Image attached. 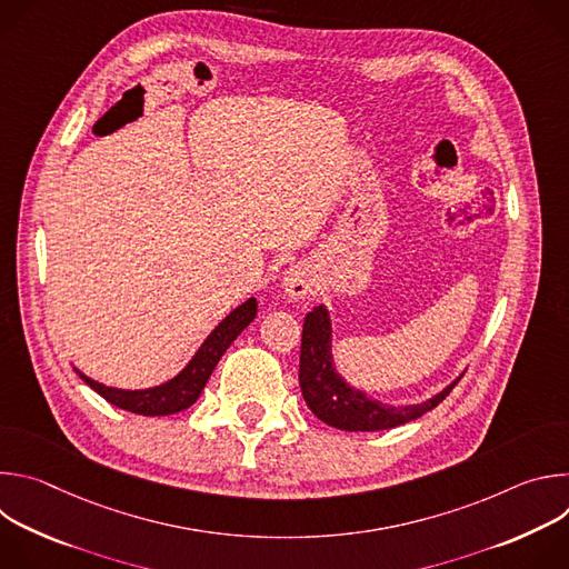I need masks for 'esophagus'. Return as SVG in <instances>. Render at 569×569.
Listing matches in <instances>:
<instances>
[{"mask_svg":"<svg viewBox=\"0 0 569 569\" xmlns=\"http://www.w3.org/2000/svg\"><path fill=\"white\" fill-rule=\"evenodd\" d=\"M281 286H283V292L290 297V299H306L308 295H312L315 290V279L310 274L308 268L303 266H292L283 272V279H281Z\"/></svg>","mask_w":569,"mask_h":569,"instance_id":"34e87169","label":"esophagus"}]
</instances>
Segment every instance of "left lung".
I'll return each mask as SVG.
<instances>
[{"label": "left lung", "instance_id": "left-lung-1", "mask_svg": "<svg viewBox=\"0 0 569 569\" xmlns=\"http://www.w3.org/2000/svg\"><path fill=\"white\" fill-rule=\"evenodd\" d=\"M461 378V376H459ZM452 380L446 389L417 405H387L362 389L351 387L333 365V329L327 306H315L303 319L299 385L310 412L331 428L347 432H376L410 423L437 405L459 382Z\"/></svg>", "mask_w": 569, "mask_h": 569}]
</instances>
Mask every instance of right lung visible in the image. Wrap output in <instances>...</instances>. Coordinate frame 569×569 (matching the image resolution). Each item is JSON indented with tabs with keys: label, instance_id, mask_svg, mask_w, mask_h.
<instances>
[{
	"label": "right lung",
	"instance_id": "add662e5",
	"mask_svg": "<svg viewBox=\"0 0 569 569\" xmlns=\"http://www.w3.org/2000/svg\"><path fill=\"white\" fill-rule=\"evenodd\" d=\"M257 317V299L250 297L246 303L233 308L218 327L209 333V338L202 342V347L196 351V356L189 360V365L171 380L161 382L157 387L148 389H117L108 387L103 382H97L88 378L86 373H76L83 378L97 393H101L108 402L117 405L121 410H128L132 415L141 417H167L182 412L198 400L200 391L204 389L211 371L216 369L222 353L229 349V345L246 331Z\"/></svg>",
	"mask_w": 569,
	"mask_h": 569
}]
</instances>
